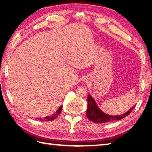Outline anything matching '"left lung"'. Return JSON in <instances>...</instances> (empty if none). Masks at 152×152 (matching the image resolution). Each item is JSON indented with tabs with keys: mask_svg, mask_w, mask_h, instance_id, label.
Segmentation results:
<instances>
[{
	"mask_svg": "<svg viewBox=\"0 0 152 152\" xmlns=\"http://www.w3.org/2000/svg\"><path fill=\"white\" fill-rule=\"evenodd\" d=\"M134 108V106H133L130 110L123 114L121 115H110L106 114V113L103 112L101 109L99 108V106L96 104V102L91 95H88V109H87L86 114L88 116V118L90 121H92L96 124H104V123L119 120L124 118L133 110Z\"/></svg>",
	"mask_w": 152,
	"mask_h": 152,
	"instance_id": "left-lung-1",
	"label": "left lung"
}]
</instances>
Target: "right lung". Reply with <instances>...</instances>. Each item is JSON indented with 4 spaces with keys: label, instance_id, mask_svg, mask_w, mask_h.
<instances>
[{
    "label": "right lung",
    "instance_id": "right-lung-1",
    "mask_svg": "<svg viewBox=\"0 0 152 152\" xmlns=\"http://www.w3.org/2000/svg\"><path fill=\"white\" fill-rule=\"evenodd\" d=\"M62 106H61L60 107L58 108L56 112V113H54L53 114H52L51 115H49V116H46L44 118H40L39 119L40 121H53V119H56V118H57L59 115L61 114V110H62Z\"/></svg>",
    "mask_w": 152,
    "mask_h": 152
}]
</instances>
